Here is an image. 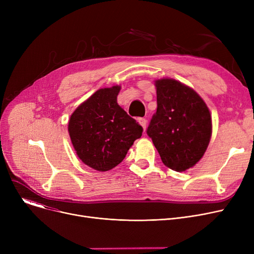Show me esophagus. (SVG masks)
Instances as JSON below:
<instances>
[{
    "label": "esophagus",
    "mask_w": 254,
    "mask_h": 254,
    "mask_svg": "<svg viewBox=\"0 0 254 254\" xmlns=\"http://www.w3.org/2000/svg\"><path fill=\"white\" fill-rule=\"evenodd\" d=\"M138 122H139V124L142 126V127L144 128V130L146 129V127H147V120H146L145 118H143V117H140V118H138Z\"/></svg>",
    "instance_id": "esophagus-1"
}]
</instances>
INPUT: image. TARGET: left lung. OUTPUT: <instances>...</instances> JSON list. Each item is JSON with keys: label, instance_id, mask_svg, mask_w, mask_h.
I'll use <instances>...</instances> for the list:
<instances>
[{"label": "left lung", "instance_id": "8db88e82", "mask_svg": "<svg viewBox=\"0 0 254 254\" xmlns=\"http://www.w3.org/2000/svg\"><path fill=\"white\" fill-rule=\"evenodd\" d=\"M157 109L147 127L163 163L176 172L193 167L211 138V115L197 93L174 79L155 82Z\"/></svg>", "mask_w": 254, "mask_h": 254}]
</instances>
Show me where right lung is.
<instances>
[{
  "instance_id": "add662e5",
  "label": "right lung",
  "mask_w": 254,
  "mask_h": 254,
  "mask_svg": "<svg viewBox=\"0 0 254 254\" xmlns=\"http://www.w3.org/2000/svg\"><path fill=\"white\" fill-rule=\"evenodd\" d=\"M120 86L102 88L71 115L69 134L77 155L88 167L108 171L124 161L143 127L117 104Z\"/></svg>"
}]
</instances>
